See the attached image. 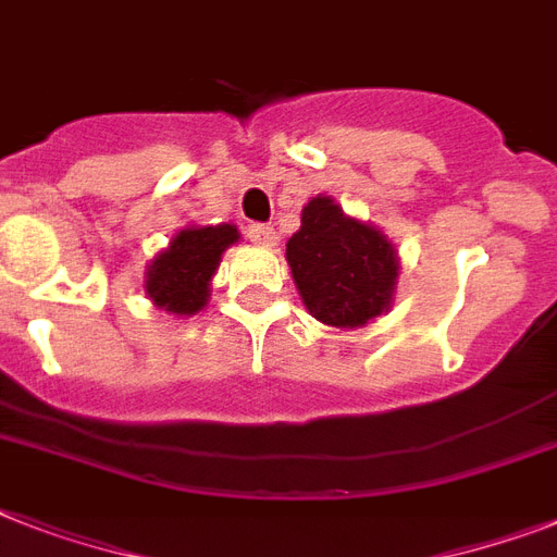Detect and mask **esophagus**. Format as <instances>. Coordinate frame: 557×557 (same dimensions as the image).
Instances as JSON below:
<instances>
[{
    "mask_svg": "<svg viewBox=\"0 0 557 557\" xmlns=\"http://www.w3.org/2000/svg\"><path fill=\"white\" fill-rule=\"evenodd\" d=\"M246 234L251 243H257V246H277V232L265 223H251Z\"/></svg>",
    "mask_w": 557,
    "mask_h": 557,
    "instance_id": "obj_1",
    "label": "esophagus"
}]
</instances>
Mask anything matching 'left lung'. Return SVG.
I'll return each instance as SVG.
<instances>
[{
	"label": "left lung",
	"instance_id": "8db88e82",
	"mask_svg": "<svg viewBox=\"0 0 557 557\" xmlns=\"http://www.w3.org/2000/svg\"><path fill=\"white\" fill-rule=\"evenodd\" d=\"M300 223L286 260L311 314L334 329H355L388 311L400 269L392 243L329 197L302 208Z\"/></svg>",
	"mask_w": 557,
	"mask_h": 557
}]
</instances>
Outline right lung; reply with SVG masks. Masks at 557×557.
<instances>
[{"mask_svg": "<svg viewBox=\"0 0 557 557\" xmlns=\"http://www.w3.org/2000/svg\"><path fill=\"white\" fill-rule=\"evenodd\" d=\"M237 237L234 225H206L176 234L174 243L148 265V297L171 314L200 311L208 300V280L214 277L220 257Z\"/></svg>", "mask_w": 557, "mask_h": 557, "instance_id": "obj_1", "label": "right lung"}]
</instances>
